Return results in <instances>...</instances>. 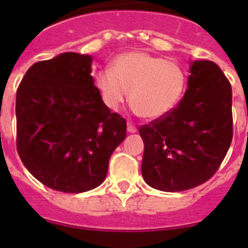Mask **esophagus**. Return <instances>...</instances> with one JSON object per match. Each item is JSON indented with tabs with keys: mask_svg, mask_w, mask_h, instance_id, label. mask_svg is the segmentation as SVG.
Segmentation results:
<instances>
[{
	"mask_svg": "<svg viewBox=\"0 0 248 248\" xmlns=\"http://www.w3.org/2000/svg\"><path fill=\"white\" fill-rule=\"evenodd\" d=\"M127 131H128L129 133H136L137 127L134 126L133 124H131V122H128V124H127Z\"/></svg>",
	"mask_w": 248,
	"mask_h": 248,
	"instance_id": "34e87169",
	"label": "esophagus"
}]
</instances>
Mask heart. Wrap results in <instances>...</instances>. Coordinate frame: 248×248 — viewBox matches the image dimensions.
Listing matches in <instances>:
<instances>
[{"mask_svg":"<svg viewBox=\"0 0 248 248\" xmlns=\"http://www.w3.org/2000/svg\"><path fill=\"white\" fill-rule=\"evenodd\" d=\"M96 84L108 108L116 110L129 91L134 111L146 120H156L181 101L187 77L176 61L145 51H128L115 57L112 68L101 69Z\"/></svg>","mask_w":248,"mask_h":248,"instance_id":"1","label":"heart"}]
</instances>
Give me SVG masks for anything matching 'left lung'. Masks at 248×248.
<instances>
[{"label": "left lung", "instance_id": "left-lung-1", "mask_svg": "<svg viewBox=\"0 0 248 248\" xmlns=\"http://www.w3.org/2000/svg\"><path fill=\"white\" fill-rule=\"evenodd\" d=\"M180 103L139 128L141 174L152 188L180 192L218 170L232 139V86L212 61H194Z\"/></svg>", "mask_w": 248, "mask_h": 248}]
</instances>
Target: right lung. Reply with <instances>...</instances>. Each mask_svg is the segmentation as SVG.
Wrapping results in <instances>:
<instances>
[{
  "instance_id": "obj_1",
  "label": "right lung",
  "mask_w": 248,
  "mask_h": 248,
  "mask_svg": "<svg viewBox=\"0 0 248 248\" xmlns=\"http://www.w3.org/2000/svg\"><path fill=\"white\" fill-rule=\"evenodd\" d=\"M90 55L64 52L32 64L16 91V149L49 188L81 193L104 181L126 120L104 104Z\"/></svg>"
}]
</instances>
